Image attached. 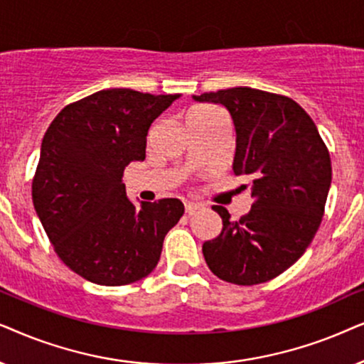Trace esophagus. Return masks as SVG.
Instances as JSON below:
<instances>
[{
	"label": "esophagus",
	"mask_w": 364,
	"mask_h": 364,
	"mask_svg": "<svg viewBox=\"0 0 364 364\" xmlns=\"http://www.w3.org/2000/svg\"><path fill=\"white\" fill-rule=\"evenodd\" d=\"M201 210V205L200 203H193V201H186L185 203V211L186 215H193V213Z\"/></svg>",
	"instance_id": "34e87169"
}]
</instances>
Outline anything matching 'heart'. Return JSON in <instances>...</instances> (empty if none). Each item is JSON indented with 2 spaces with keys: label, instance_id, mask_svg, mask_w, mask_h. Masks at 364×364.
Wrapping results in <instances>:
<instances>
[{
  "label": "heart",
  "instance_id": "heart-1",
  "mask_svg": "<svg viewBox=\"0 0 364 364\" xmlns=\"http://www.w3.org/2000/svg\"><path fill=\"white\" fill-rule=\"evenodd\" d=\"M215 111H218V109L211 108V106H198V108H193L190 111V114H188V121L205 118V116H210L211 113H215Z\"/></svg>",
  "mask_w": 364,
  "mask_h": 364
}]
</instances>
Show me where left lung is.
Masks as SVG:
<instances>
[{
  "label": "left lung",
  "mask_w": 364,
  "mask_h": 364,
  "mask_svg": "<svg viewBox=\"0 0 364 364\" xmlns=\"http://www.w3.org/2000/svg\"><path fill=\"white\" fill-rule=\"evenodd\" d=\"M193 98L230 111L236 129L232 171L250 179L253 198L238 221L226 208L213 206L223 230L203 245L206 264L228 283H266L301 258L321 225L331 185L329 151L314 121L288 96L238 86Z\"/></svg>",
  "instance_id": "1"
}]
</instances>
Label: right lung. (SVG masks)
I'll return each instance as SVG.
<instances>
[{
	"instance_id": "add662e5",
	"label": "right lung",
	"mask_w": 364,
	"mask_h": 364,
	"mask_svg": "<svg viewBox=\"0 0 364 364\" xmlns=\"http://www.w3.org/2000/svg\"><path fill=\"white\" fill-rule=\"evenodd\" d=\"M176 98L101 90L65 106L46 129L33 205L60 259L91 283L121 287L148 276L185 213L176 198L136 208L123 183L124 168L146 156L149 126Z\"/></svg>"
}]
</instances>
